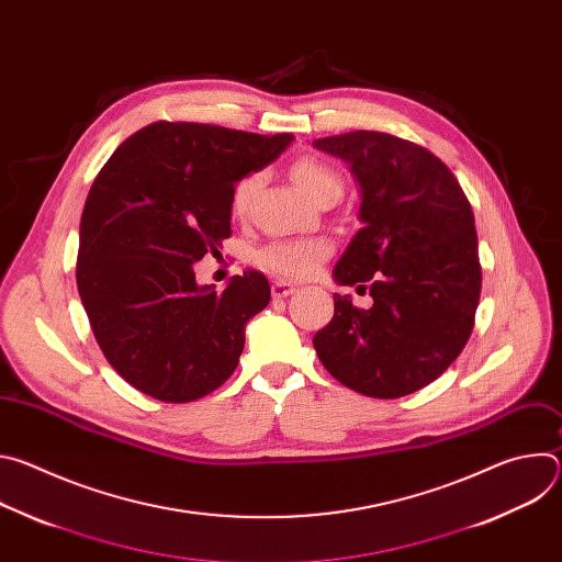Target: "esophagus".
<instances>
[{
    "label": "esophagus",
    "instance_id": "1",
    "mask_svg": "<svg viewBox=\"0 0 562 562\" xmlns=\"http://www.w3.org/2000/svg\"><path fill=\"white\" fill-rule=\"evenodd\" d=\"M291 293H295V286H293L291 282H286V280H276V282L271 284V295H273V297H286V295H291Z\"/></svg>",
    "mask_w": 562,
    "mask_h": 562
}]
</instances>
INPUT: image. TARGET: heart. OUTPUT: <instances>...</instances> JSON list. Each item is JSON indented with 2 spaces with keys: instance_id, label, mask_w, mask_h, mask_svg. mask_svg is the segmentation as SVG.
<instances>
[{
  "instance_id": "obj_1",
  "label": "heart",
  "mask_w": 562,
  "mask_h": 562,
  "mask_svg": "<svg viewBox=\"0 0 562 562\" xmlns=\"http://www.w3.org/2000/svg\"><path fill=\"white\" fill-rule=\"evenodd\" d=\"M291 176L302 187V191L315 202H323L329 198L338 200L345 189L342 176L331 165H327L325 159L313 157V155H304L295 159ZM260 184H262L260 173H249L233 184L231 198H228V209L233 217H245L251 211V204ZM331 254H334V243L325 235L280 237L260 247L254 254V262L271 276L284 278V280H306Z\"/></svg>"
}]
</instances>
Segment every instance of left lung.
<instances>
[{"label": "left lung", "instance_id": "1", "mask_svg": "<svg viewBox=\"0 0 562 562\" xmlns=\"http://www.w3.org/2000/svg\"><path fill=\"white\" fill-rule=\"evenodd\" d=\"M351 165L364 226L336 265L340 284L367 289L371 308L334 295L331 323L313 336L325 369L380 400L409 395L464 349L483 267L471 204L451 169L429 148L380 131L313 142Z\"/></svg>", "mask_w": 562, "mask_h": 562}]
</instances>
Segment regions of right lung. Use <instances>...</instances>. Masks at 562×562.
Instances as JSON below:
<instances>
[{"label":"right lung","instance_id":"right-lung-1","mask_svg":"<svg viewBox=\"0 0 562 562\" xmlns=\"http://www.w3.org/2000/svg\"><path fill=\"white\" fill-rule=\"evenodd\" d=\"M291 139L159 120L98 173L79 222L77 289L104 358L137 391L184 405L235 371L269 280L247 269L213 291L195 284L193 262L231 237L233 184Z\"/></svg>","mask_w":562,"mask_h":562}]
</instances>
